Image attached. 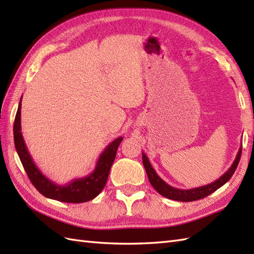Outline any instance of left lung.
<instances>
[{"instance_id":"1","label":"left lung","mask_w":254,"mask_h":254,"mask_svg":"<svg viewBox=\"0 0 254 254\" xmlns=\"http://www.w3.org/2000/svg\"><path fill=\"white\" fill-rule=\"evenodd\" d=\"M241 150H242V146L239 148L238 154H237L236 159L234 160L233 165L230 166V168L226 171L222 177H219L217 180L209 183V185L199 187V188L189 189V190H182V189H177L169 186L168 183H166L163 179H161V178L157 175V172L154 170L152 165L149 163L147 156L144 153H142V158H143L144 168L146 170L150 185L153 186V188L160 194V195L170 199H175V201H179V202H192V201H196V199L206 197L207 195H209V194H212L213 192L216 191L217 189L223 187L226 182L229 181L230 178L233 177L235 170L237 169V167H238L239 160L241 157Z\"/></svg>"}]
</instances>
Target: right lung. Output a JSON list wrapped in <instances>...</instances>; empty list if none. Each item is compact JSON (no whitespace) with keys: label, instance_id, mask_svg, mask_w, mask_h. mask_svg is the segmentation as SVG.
<instances>
[{"label":"right lung","instance_id":"1","mask_svg":"<svg viewBox=\"0 0 254 254\" xmlns=\"http://www.w3.org/2000/svg\"><path fill=\"white\" fill-rule=\"evenodd\" d=\"M20 110L21 98L14 121L15 148L19 156L21 164H23L27 176H28L29 180L37 190L48 198L57 199V201L65 203L88 202L98 195L106 186L111 166L116 158L117 149L122 142L123 137L120 136L113 139L108 145L99 156L95 169L91 174L83 178H76V179L69 181L66 185H58V183L53 182L42 174L40 169L34 163V160H32L28 148H27L24 142L23 134H21Z\"/></svg>","mask_w":254,"mask_h":254}]
</instances>
